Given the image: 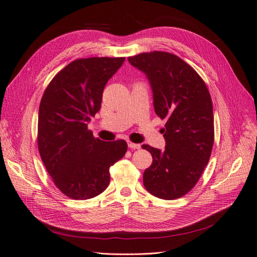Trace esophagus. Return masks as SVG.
<instances>
[{"label": "esophagus", "instance_id": "esophagus-1", "mask_svg": "<svg viewBox=\"0 0 257 257\" xmlns=\"http://www.w3.org/2000/svg\"><path fill=\"white\" fill-rule=\"evenodd\" d=\"M127 146H128V148H131V149H141V145L139 144H134V143H132V142H130V141H127Z\"/></svg>", "mask_w": 257, "mask_h": 257}]
</instances>
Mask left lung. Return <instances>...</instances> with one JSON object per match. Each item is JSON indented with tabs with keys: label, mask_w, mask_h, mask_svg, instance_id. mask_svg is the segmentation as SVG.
Returning <instances> with one entry per match:
<instances>
[{
	"label": "left lung",
	"mask_w": 257,
	"mask_h": 257,
	"mask_svg": "<svg viewBox=\"0 0 257 257\" xmlns=\"http://www.w3.org/2000/svg\"><path fill=\"white\" fill-rule=\"evenodd\" d=\"M128 62L147 75L155 113L166 119L165 149L142 146L153 159L144 173V185L161 199L180 198L195 186L211 155V96L195 69L173 53L144 52L128 57Z\"/></svg>",
	"instance_id": "left-lung-1"
}]
</instances>
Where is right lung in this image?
<instances>
[{"label":"right lung","instance_id":"add662e5","mask_svg":"<svg viewBox=\"0 0 257 257\" xmlns=\"http://www.w3.org/2000/svg\"><path fill=\"white\" fill-rule=\"evenodd\" d=\"M125 58L71 62L46 88L38 110L37 146L57 188L69 198L90 199L109 184V168L127 151L123 139L102 142L88 130L107 81Z\"/></svg>","mask_w":257,"mask_h":257}]
</instances>
